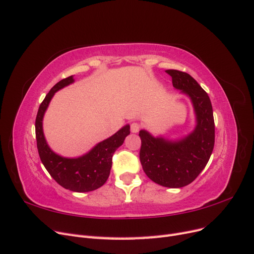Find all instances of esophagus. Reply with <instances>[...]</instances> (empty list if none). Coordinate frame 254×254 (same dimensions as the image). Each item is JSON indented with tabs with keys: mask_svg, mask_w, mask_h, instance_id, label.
Segmentation results:
<instances>
[{
	"mask_svg": "<svg viewBox=\"0 0 254 254\" xmlns=\"http://www.w3.org/2000/svg\"><path fill=\"white\" fill-rule=\"evenodd\" d=\"M140 129H141V125L139 124V123L134 122V123H131V125H130V130H131V132H133V133L139 132Z\"/></svg>",
	"mask_w": 254,
	"mask_h": 254,
	"instance_id": "obj_1",
	"label": "esophagus"
}]
</instances>
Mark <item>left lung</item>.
<instances>
[{"label":"left lung","instance_id":"8db88e82","mask_svg":"<svg viewBox=\"0 0 254 254\" xmlns=\"http://www.w3.org/2000/svg\"><path fill=\"white\" fill-rule=\"evenodd\" d=\"M166 73L172 76L174 88L190 98L196 127L176 141L155 137L141 130L140 161L150 180L162 187L178 189L193 182L209 162L214 148L215 125L210 97L199 83L186 72L166 70Z\"/></svg>","mask_w":254,"mask_h":254}]
</instances>
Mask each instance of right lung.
<instances>
[{"mask_svg": "<svg viewBox=\"0 0 254 254\" xmlns=\"http://www.w3.org/2000/svg\"><path fill=\"white\" fill-rule=\"evenodd\" d=\"M73 82V76L60 80L43 99L36 118V140L41 162L53 179L66 190L84 193L101 188L108 179L113 153L124 143L125 137L130 133V126H124L117 133L98 143L81 157L64 158L54 152L49 147L43 134V117L54 94Z\"/></svg>", "mask_w": 254, "mask_h": 254, "instance_id": "obj_1", "label": "right lung"}]
</instances>
